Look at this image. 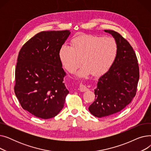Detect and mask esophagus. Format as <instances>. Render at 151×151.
Masks as SVG:
<instances>
[{
    "mask_svg": "<svg viewBox=\"0 0 151 151\" xmlns=\"http://www.w3.org/2000/svg\"><path fill=\"white\" fill-rule=\"evenodd\" d=\"M79 88H80V91H81V92H85V91L88 90V89L87 88V87L86 86H84V84H80V87H79Z\"/></svg>",
    "mask_w": 151,
    "mask_h": 151,
    "instance_id": "esophagus-1",
    "label": "esophagus"
}]
</instances>
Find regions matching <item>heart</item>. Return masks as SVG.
Here are the masks:
<instances>
[{"instance_id":"b5f03b06","label":"heart","mask_w":151,"mask_h":151,"mask_svg":"<svg viewBox=\"0 0 151 151\" xmlns=\"http://www.w3.org/2000/svg\"><path fill=\"white\" fill-rule=\"evenodd\" d=\"M71 47L63 45L59 51L63 67L68 72L73 73L82 63L84 65L78 71L79 76L92 73L100 76L111 68L117 59L119 47L116 40L111 37L84 35L71 41Z\"/></svg>"}]
</instances>
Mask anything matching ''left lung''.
Returning a JSON list of instances; mask_svg holds the SVG:
<instances>
[{"label":"left lung","instance_id":"obj_1","mask_svg":"<svg viewBox=\"0 0 151 151\" xmlns=\"http://www.w3.org/2000/svg\"><path fill=\"white\" fill-rule=\"evenodd\" d=\"M116 40L119 51L114 65L99 80L95 101L89 106L92 114L106 117L121 111L136 96L139 70L135 52L129 42L114 30H105Z\"/></svg>","mask_w":151,"mask_h":151}]
</instances>
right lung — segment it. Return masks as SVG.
Masks as SVG:
<instances>
[{"mask_svg":"<svg viewBox=\"0 0 151 151\" xmlns=\"http://www.w3.org/2000/svg\"><path fill=\"white\" fill-rule=\"evenodd\" d=\"M68 30L42 31L21 48L15 69L14 91L22 108L44 119L57 116L69 91L63 83L65 72L59 50Z\"/></svg>","mask_w":151,"mask_h":151,"instance_id":"right-lung-1","label":"right lung"}]
</instances>
